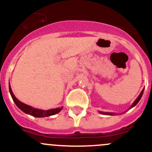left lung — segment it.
Returning a JSON list of instances; mask_svg holds the SVG:
<instances>
[{
    "label": "left lung",
    "instance_id": "left-lung-1",
    "mask_svg": "<svg viewBox=\"0 0 152 152\" xmlns=\"http://www.w3.org/2000/svg\"><path fill=\"white\" fill-rule=\"evenodd\" d=\"M143 91H144V88L142 89V90L141 91V93H140V95H139V96H138V97H137V99H135V101H134V102H133V104L131 105V107H130L129 109H131V108H132V107H134V106L137 104L139 102H140V99H141L142 94H143ZM99 113H101V114H102V115H117V113H108V112H107H107H102V111H99Z\"/></svg>",
    "mask_w": 152,
    "mask_h": 152
}]
</instances>
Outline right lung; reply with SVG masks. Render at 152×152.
<instances>
[{
    "mask_svg": "<svg viewBox=\"0 0 152 152\" xmlns=\"http://www.w3.org/2000/svg\"><path fill=\"white\" fill-rule=\"evenodd\" d=\"M9 88H10V93L12 96V99H13L14 102L15 103V104L17 105V107L20 109V110H22L23 113H26V114L34 116V117L37 118H44V117H48V116L53 115H56L57 113H59L61 110H62L63 107H58V108L55 109H51V110H39V109L34 108V107H32L31 106L26 104L23 103V102H20L18 99L15 96V95L12 93V88H11L10 84L9 85Z\"/></svg>",
    "mask_w": 152,
    "mask_h": 152,
    "instance_id": "1",
    "label": "right lung"
}]
</instances>
